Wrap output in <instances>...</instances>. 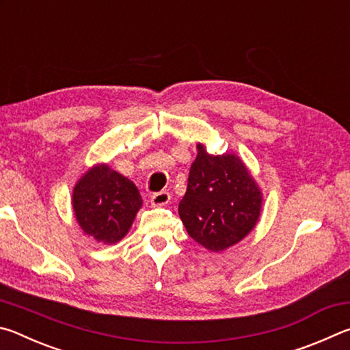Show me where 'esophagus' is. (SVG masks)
I'll use <instances>...</instances> for the list:
<instances>
[{
    "label": "esophagus",
    "instance_id": "34e87169",
    "mask_svg": "<svg viewBox=\"0 0 350 350\" xmlns=\"http://www.w3.org/2000/svg\"><path fill=\"white\" fill-rule=\"evenodd\" d=\"M170 193L168 191H159V193H154L151 196V205L154 206H162V205H167L170 202Z\"/></svg>",
    "mask_w": 350,
    "mask_h": 350
}]
</instances>
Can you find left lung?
<instances>
[{
	"label": "left lung",
	"instance_id": "left-lung-1",
	"mask_svg": "<svg viewBox=\"0 0 350 350\" xmlns=\"http://www.w3.org/2000/svg\"><path fill=\"white\" fill-rule=\"evenodd\" d=\"M262 193L236 154L213 156L198 144L179 216L188 234L210 252L238 244L256 227Z\"/></svg>",
	"mask_w": 350,
	"mask_h": 350
}]
</instances>
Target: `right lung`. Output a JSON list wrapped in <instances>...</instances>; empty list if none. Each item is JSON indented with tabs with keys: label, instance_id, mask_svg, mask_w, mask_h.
<instances>
[{
	"label": "right lung",
	"instance_id": "right-lung-1",
	"mask_svg": "<svg viewBox=\"0 0 350 350\" xmlns=\"http://www.w3.org/2000/svg\"><path fill=\"white\" fill-rule=\"evenodd\" d=\"M142 204L137 187L106 163L88 170L72 191V208L80 228L108 245L125 238Z\"/></svg>",
	"mask_w": 350,
	"mask_h": 350
}]
</instances>
